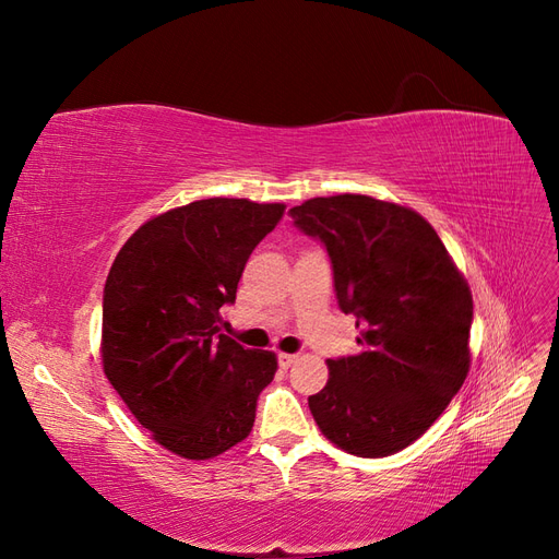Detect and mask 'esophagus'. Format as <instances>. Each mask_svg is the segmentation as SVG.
<instances>
[{"label":"esophagus","mask_w":559,"mask_h":559,"mask_svg":"<svg viewBox=\"0 0 559 559\" xmlns=\"http://www.w3.org/2000/svg\"><path fill=\"white\" fill-rule=\"evenodd\" d=\"M296 361H298L296 354H286V352L280 354V366H282V368H289V366H294Z\"/></svg>","instance_id":"1"}]
</instances>
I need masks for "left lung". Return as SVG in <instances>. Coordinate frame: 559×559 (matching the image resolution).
<instances>
[{"label": "left lung", "mask_w": 559, "mask_h": 559, "mask_svg": "<svg viewBox=\"0 0 559 559\" xmlns=\"http://www.w3.org/2000/svg\"><path fill=\"white\" fill-rule=\"evenodd\" d=\"M292 216L326 245L337 306L361 329L359 354L329 359L326 386L308 399L319 431L370 460L408 448L468 376L466 277L427 218L396 202L310 198Z\"/></svg>", "instance_id": "1"}]
</instances>
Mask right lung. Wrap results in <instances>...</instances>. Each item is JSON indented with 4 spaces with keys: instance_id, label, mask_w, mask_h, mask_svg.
<instances>
[{
    "instance_id": "1",
    "label": "right lung",
    "mask_w": 559,
    "mask_h": 559,
    "mask_svg": "<svg viewBox=\"0 0 559 559\" xmlns=\"http://www.w3.org/2000/svg\"><path fill=\"white\" fill-rule=\"evenodd\" d=\"M284 202L207 198L167 210L116 253L103 300V368L151 438L183 460L242 443L275 352L218 332L247 259L284 216Z\"/></svg>"
}]
</instances>
